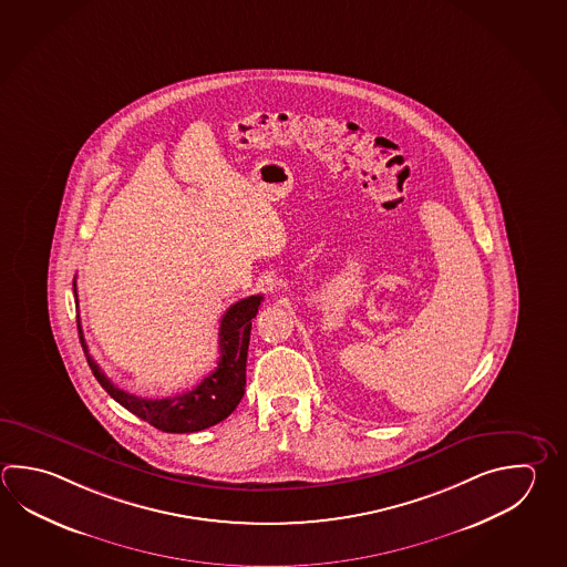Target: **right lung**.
Instances as JSON below:
<instances>
[{
    "label": "right lung",
    "instance_id": "1",
    "mask_svg": "<svg viewBox=\"0 0 567 567\" xmlns=\"http://www.w3.org/2000/svg\"><path fill=\"white\" fill-rule=\"evenodd\" d=\"M260 302L262 297L255 295V297L238 300L226 310L218 329L220 359L216 369L208 377H204L193 391H184L181 395L166 396V399H142L118 389L106 374L102 373L96 361L87 353L86 339H84L80 319H78V334H80L87 364L96 377L97 383L106 389L107 395L118 401L124 409H128L130 413H134L136 417L146 421L152 427L161 429L164 433H194L225 421L245 395L246 354H248L252 319L257 317ZM75 307H78V295H75Z\"/></svg>",
    "mask_w": 567,
    "mask_h": 567
}]
</instances>
